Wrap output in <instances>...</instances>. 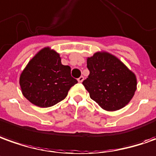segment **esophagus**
<instances>
[{"label":"esophagus","instance_id":"esophagus-1","mask_svg":"<svg viewBox=\"0 0 156 156\" xmlns=\"http://www.w3.org/2000/svg\"><path fill=\"white\" fill-rule=\"evenodd\" d=\"M83 80H84V77H83V76H80V77H79V78L77 79V80H78L79 82H82Z\"/></svg>","mask_w":156,"mask_h":156}]
</instances>
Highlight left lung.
I'll return each instance as SVG.
<instances>
[{"mask_svg":"<svg viewBox=\"0 0 156 156\" xmlns=\"http://www.w3.org/2000/svg\"><path fill=\"white\" fill-rule=\"evenodd\" d=\"M88 77L82 84L102 109L115 111L125 107L137 89L134 73L110 53L98 51L87 58Z\"/></svg>","mask_w":156,"mask_h":156,"instance_id":"8db88e82","label":"left lung"}]
</instances>
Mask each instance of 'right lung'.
<instances>
[{"label": "right lung", "mask_w": 156, "mask_h": 156, "mask_svg": "<svg viewBox=\"0 0 156 156\" xmlns=\"http://www.w3.org/2000/svg\"><path fill=\"white\" fill-rule=\"evenodd\" d=\"M71 69L61 63L59 54L45 47L27 64L19 78L22 93L33 105L51 107L64 99L77 80Z\"/></svg>", "instance_id": "add662e5"}]
</instances>
